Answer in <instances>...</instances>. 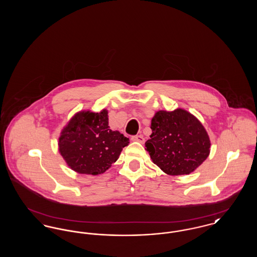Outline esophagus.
<instances>
[{
    "mask_svg": "<svg viewBox=\"0 0 257 257\" xmlns=\"http://www.w3.org/2000/svg\"><path fill=\"white\" fill-rule=\"evenodd\" d=\"M131 140L133 142H139L141 144H144L145 143V138L142 136V135H136V136H132L131 137Z\"/></svg>",
    "mask_w": 257,
    "mask_h": 257,
    "instance_id": "obj_1",
    "label": "esophagus"
}]
</instances>
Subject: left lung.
Masks as SVG:
<instances>
[{
	"mask_svg": "<svg viewBox=\"0 0 257 257\" xmlns=\"http://www.w3.org/2000/svg\"><path fill=\"white\" fill-rule=\"evenodd\" d=\"M146 147L150 158L169 175L190 174L209 156L210 139L195 115L183 109L159 110L151 120Z\"/></svg>",
	"mask_w": 257,
	"mask_h": 257,
	"instance_id": "8db88e82",
	"label": "left lung"
}]
</instances>
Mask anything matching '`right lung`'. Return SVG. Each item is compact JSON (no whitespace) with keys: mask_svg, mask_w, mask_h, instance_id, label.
<instances>
[{"mask_svg":"<svg viewBox=\"0 0 257 257\" xmlns=\"http://www.w3.org/2000/svg\"><path fill=\"white\" fill-rule=\"evenodd\" d=\"M128 144V138L110 130L108 110H82L62 129L59 151L71 170L97 175L110 169Z\"/></svg>","mask_w":257,"mask_h":257,"instance_id":"obj_1","label":"right lung"}]
</instances>
